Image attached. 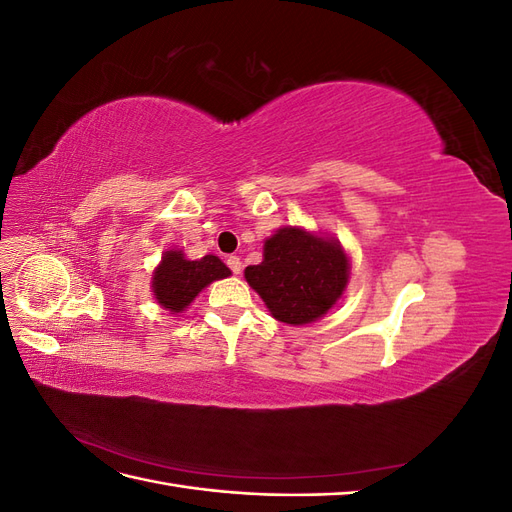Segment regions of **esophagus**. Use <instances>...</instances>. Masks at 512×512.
<instances>
[{"label":"esophagus","instance_id":"1","mask_svg":"<svg viewBox=\"0 0 512 512\" xmlns=\"http://www.w3.org/2000/svg\"><path fill=\"white\" fill-rule=\"evenodd\" d=\"M226 265L230 267V271L235 273V275H239V273H241V258H239V256H228Z\"/></svg>","mask_w":512,"mask_h":512}]
</instances>
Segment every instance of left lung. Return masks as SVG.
<instances>
[{
  "instance_id": "8db88e82",
  "label": "left lung",
  "mask_w": 512,
  "mask_h": 512,
  "mask_svg": "<svg viewBox=\"0 0 512 512\" xmlns=\"http://www.w3.org/2000/svg\"><path fill=\"white\" fill-rule=\"evenodd\" d=\"M350 260L337 239L301 226H284L265 241L260 265L245 280L265 301L275 320L301 327L320 320L342 299Z\"/></svg>"
}]
</instances>
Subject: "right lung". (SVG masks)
<instances>
[{"mask_svg":"<svg viewBox=\"0 0 512 512\" xmlns=\"http://www.w3.org/2000/svg\"><path fill=\"white\" fill-rule=\"evenodd\" d=\"M228 275L230 269L218 256L207 254L198 260H188L181 250H168L153 271L151 292L170 314H181L200 290Z\"/></svg>","mask_w":512,"mask_h":512,"instance_id":"right-lung-1","label":"right lung"}]
</instances>
